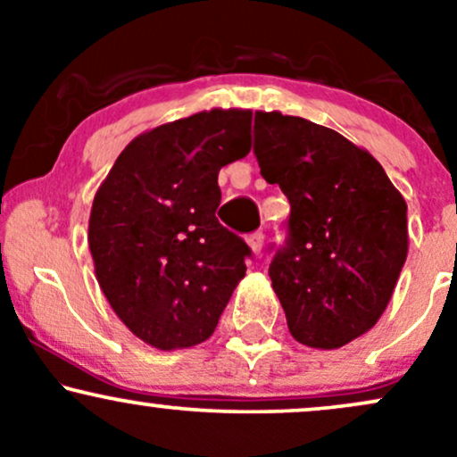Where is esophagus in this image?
<instances>
[{
	"instance_id": "esophagus-1",
	"label": "esophagus",
	"mask_w": 457,
	"mask_h": 457,
	"mask_svg": "<svg viewBox=\"0 0 457 457\" xmlns=\"http://www.w3.org/2000/svg\"><path fill=\"white\" fill-rule=\"evenodd\" d=\"M246 243H249L251 251H253L255 255H260V253H262V245H264V234H262V232L249 234V238H246Z\"/></svg>"
}]
</instances>
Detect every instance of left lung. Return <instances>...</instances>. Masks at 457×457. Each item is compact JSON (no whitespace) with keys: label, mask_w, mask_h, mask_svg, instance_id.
Listing matches in <instances>:
<instances>
[{"label":"left lung","mask_w":457,"mask_h":457,"mask_svg":"<svg viewBox=\"0 0 457 457\" xmlns=\"http://www.w3.org/2000/svg\"><path fill=\"white\" fill-rule=\"evenodd\" d=\"M253 152L290 202L269 266L292 337L335 350L389 305L408 255L406 202L370 152L296 115L255 112Z\"/></svg>","instance_id":"1"}]
</instances>
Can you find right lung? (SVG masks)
<instances>
[{
    "mask_svg": "<svg viewBox=\"0 0 457 457\" xmlns=\"http://www.w3.org/2000/svg\"><path fill=\"white\" fill-rule=\"evenodd\" d=\"M249 109H211L135 137L94 195L87 243L98 286L156 350L206 342L251 249L225 229L219 170L251 150Z\"/></svg>",
    "mask_w": 457,
    "mask_h": 457,
    "instance_id": "1",
    "label": "right lung"
}]
</instances>
